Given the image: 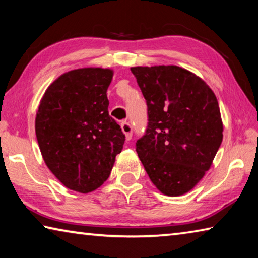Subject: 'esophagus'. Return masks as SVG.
Wrapping results in <instances>:
<instances>
[{
	"label": "esophagus",
	"instance_id": "34e87169",
	"mask_svg": "<svg viewBox=\"0 0 258 258\" xmlns=\"http://www.w3.org/2000/svg\"><path fill=\"white\" fill-rule=\"evenodd\" d=\"M120 127H121V131H123V133L125 134V138L126 140H131L132 139V126H131L130 123H127V121H123V123L120 124Z\"/></svg>",
	"mask_w": 258,
	"mask_h": 258
}]
</instances>
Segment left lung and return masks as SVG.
Returning a JSON list of instances; mask_svg holds the SVG:
<instances>
[{"mask_svg":"<svg viewBox=\"0 0 258 258\" xmlns=\"http://www.w3.org/2000/svg\"><path fill=\"white\" fill-rule=\"evenodd\" d=\"M148 106L137 152L161 194L177 197L204 177L223 140L217 99L196 74L177 66L132 67Z\"/></svg>","mask_w":258,"mask_h":258,"instance_id":"8db88e82","label":"left lung"}]
</instances>
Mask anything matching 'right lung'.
<instances>
[{"label":"right lung","instance_id":"1","mask_svg":"<svg viewBox=\"0 0 258 258\" xmlns=\"http://www.w3.org/2000/svg\"><path fill=\"white\" fill-rule=\"evenodd\" d=\"M113 72L80 68L47 87L35 118L43 159L68 189L87 194L110 175L125 135L109 116L107 90Z\"/></svg>","mask_w":258,"mask_h":258}]
</instances>
